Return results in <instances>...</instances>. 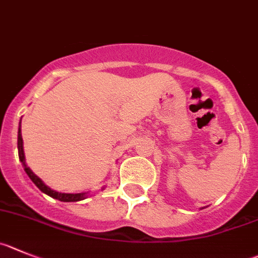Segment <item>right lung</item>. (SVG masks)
Instances as JSON below:
<instances>
[{"label": "right lung", "mask_w": 258, "mask_h": 258, "mask_svg": "<svg viewBox=\"0 0 258 258\" xmlns=\"http://www.w3.org/2000/svg\"><path fill=\"white\" fill-rule=\"evenodd\" d=\"M18 149H19V159H20V162L23 163L24 165V170L26 172V174L29 175L33 182H34L35 186L40 189L42 192H44L45 195L48 196L53 197V199L59 200V201H63V202H76V201H81V200H85L86 197V192L85 194H61V192H57V191H53L50 189L49 187L45 186L44 182L40 179L38 175H35L34 173L31 172L30 168L25 164V155H24V148H23V136H21V119H20V126H19V132H18Z\"/></svg>", "instance_id": "1"}]
</instances>
